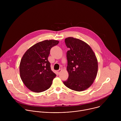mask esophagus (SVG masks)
Instances as JSON below:
<instances>
[{"mask_svg": "<svg viewBox=\"0 0 121 121\" xmlns=\"http://www.w3.org/2000/svg\"><path fill=\"white\" fill-rule=\"evenodd\" d=\"M61 70H62V69H59V70H58L57 71V73L58 74H59L60 72H61Z\"/></svg>", "mask_w": 121, "mask_h": 121, "instance_id": "esophagus-1", "label": "esophagus"}]
</instances>
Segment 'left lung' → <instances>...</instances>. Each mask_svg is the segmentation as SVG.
I'll list each match as a JSON object with an SVG mask.
<instances>
[{"mask_svg": "<svg viewBox=\"0 0 121 121\" xmlns=\"http://www.w3.org/2000/svg\"><path fill=\"white\" fill-rule=\"evenodd\" d=\"M65 42L70 50L66 53L68 78L63 83L72 90L83 91L96 78L98 68L97 58L91 47L83 41L68 37Z\"/></svg>", "mask_w": 121, "mask_h": 121, "instance_id": "1", "label": "left lung"}]
</instances>
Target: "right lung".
<instances>
[{"label": "right lung", "mask_w": 121, "mask_h": 121, "mask_svg": "<svg viewBox=\"0 0 121 121\" xmlns=\"http://www.w3.org/2000/svg\"><path fill=\"white\" fill-rule=\"evenodd\" d=\"M56 40H44L31 47L23 56L20 65L21 78L30 90L41 92L50 88L56 74L48 60L51 49L58 44Z\"/></svg>", "instance_id": "right-lung-1"}]
</instances>
